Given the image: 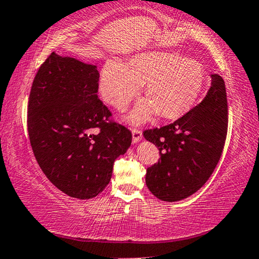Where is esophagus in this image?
I'll list each match as a JSON object with an SVG mask.
<instances>
[{"label": "esophagus", "mask_w": 259, "mask_h": 259, "mask_svg": "<svg viewBox=\"0 0 259 259\" xmlns=\"http://www.w3.org/2000/svg\"><path fill=\"white\" fill-rule=\"evenodd\" d=\"M133 142L134 143H137V142H140L142 140V131L138 130V129H133Z\"/></svg>", "instance_id": "1"}]
</instances>
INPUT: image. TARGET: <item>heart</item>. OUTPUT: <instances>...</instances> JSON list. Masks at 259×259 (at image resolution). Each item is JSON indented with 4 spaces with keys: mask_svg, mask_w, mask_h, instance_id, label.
I'll use <instances>...</instances> for the list:
<instances>
[{
    "mask_svg": "<svg viewBox=\"0 0 259 259\" xmlns=\"http://www.w3.org/2000/svg\"><path fill=\"white\" fill-rule=\"evenodd\" d=\"M145 83L147 100L134 108V123L148 121L156 111L163 118H176L195 104L205 83L199 62L185 60L175 53L147 52L129 63L108 60L100 74L102 97L118 110H124Z\"/></svg>",
    "mask_w": 259,
    "mask_h": 259,
    "instance_id": "obj_1",
    "label": "heart"
}]
</instances>
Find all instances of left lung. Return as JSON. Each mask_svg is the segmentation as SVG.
Returning a JSON list of instances; mask_svg holds the SVG:
<instances>
[{
    "instance_id": "left-lung-1",
    "label": "left lung",
    "mask_w": 259,
    "mask_h": 259,
    "mask_svg": "<svg viewBox=\"0 0 259 259\" xmlns=\"http://www.w3.org/2000/svg\"><path fill=\"white\" fill-rule=\"evenodd\" d=\"M227 133V90L224 79L213 74L201 103L171 124L143 133L161 155L147 169L149 190L164 202H177L195 194L220 161Z\"/></svg>"
}]
</instances>
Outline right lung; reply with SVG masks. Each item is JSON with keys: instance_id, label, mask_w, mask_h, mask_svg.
<instances>
[{"instance_id": "add662e5", "label": "right lung", "mask_w": 259, "mask_h": 259, "mask_svg": "<svg viewBox=\"0 0 259 259\" xmlns=\"http://www.w3.org/2000/svg\"><path fill=\"white\" fill-rule=\"evenodd\" d=\"M98 79L96 65L52 53L29 95L28 134L36 161L57 189L78 199L104 190L115 159L133 140L130 130L110 121L97 96Z\"/></svg>"}]
</instances>
